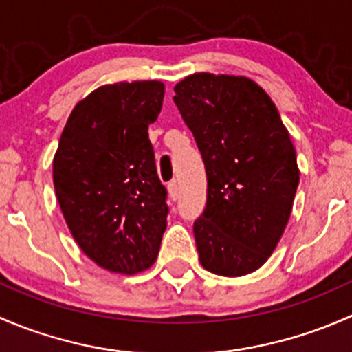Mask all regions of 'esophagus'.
<instances>
[{"label":"esophagus","instance_id":"obj_1","mask_svg":"<svg viewBox=\"0 0 352 352\" xmlns=\"http://www.w3.org/2000/svg\"><path fill=\"white\" fill-rule=\"evenodd\" d=\"M168 194L172 201H177V199H179V186H177V180H172V182L168 184Z\"/></svg>","mask_w":352,"mask_h":352}]
</instances>
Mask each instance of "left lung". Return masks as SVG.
<instances>
[{"label": "left lung", "mask_w": 352, "mask_h": 352, "mask_svg": "<svg viewBox=\"0 0 352 352\" xmlns=\"http://www.w3.org/2000/svg\"><path fill=\"white\" fill-rule=\"evenodd\" d=\"M173 90L208 177L206 209L194 223L199 261L212 274H250L278 247L293 209L300 170L289 133L247 76L194 73Z\"/></svg>", "instance_id": "left-lung-1"}]
</instances>
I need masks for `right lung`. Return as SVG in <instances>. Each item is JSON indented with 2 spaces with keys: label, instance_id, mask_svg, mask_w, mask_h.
Wrapping results in <instances>:
<instances>
[{
  "label": "right lung",
  "instance_id": "add662e5",
  "mask_svg": "<svg viewBox=\"0 0 352 352\" xmlns=\"http://www.w3.org/2000/svg\"><path fill=\"white\" fill-rule=\"evenodd\" d=\"M163 95L156 80L98 87L74 105L52 162L71 235L95 264L117 274L151 267L166 228V190L148 138Z\"/></svg>",
  "mask_w": 352,
  "mask_h": 352
}]
</instances>
